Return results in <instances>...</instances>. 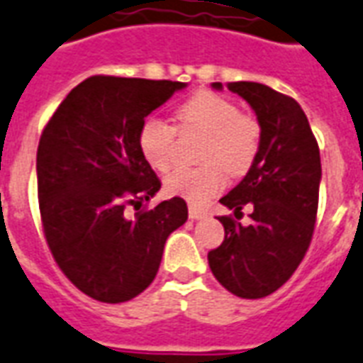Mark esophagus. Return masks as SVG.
<instances>
[{
	"instance_id": "1",
	"label": "esophagus",
	"mask_w": 363,
	"mask_h": 363,
	"mask_svg": "<svg viewBox=\"0 0 363 363\" xmlns=\"http://www.w3.org/2000/svg\"><path fill=\"white\" fill-rule=\"evenodd\" d=\"M189 217H190V219H202V217H206V211H203V209H200V208H196V206H190Z\"/></svg>"
}]
</instances>
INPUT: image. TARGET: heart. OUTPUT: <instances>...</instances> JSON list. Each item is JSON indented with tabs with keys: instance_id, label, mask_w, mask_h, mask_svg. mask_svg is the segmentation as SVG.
<instances>
[{
	"instance_id": "b5f03b06",
	"label": "heart",
	"mask_w": 363,
	"mask_h": 363,
	"mask_svg": "<svg viewBox=\"0 0 363 363\" xmlns=\"http://www.w3.org/2000/svg\"><path fill=\"white\" fill-rule=\"evenodd\" d=\"M177 123L182 133H200L206 140L200 146V167H179L165 177L163 186L171 196L186 202L206 203L225 186V172L233 177L248 173L262 147V125L256 117L240 113L235 101L216 92L194 94L177 109ZM174 128L160 117L142 121L136 144L142 157L155 171H167L173 163Z\"/></svg>"
}]
</instances>
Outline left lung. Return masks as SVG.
Masks as SVG:
<instances>
[{"label": "left lung", "mask_w": 363, "mask_h": 363, "mask_svg": "<svg viewBox=\"0 0 363 363\" xmlns=\"http://www.w3.org/2000/svg\"><path fill=\"white\" fill-rule=\"evenodd\" d=\"M221 88V82H213ZM262 125V147L242 181L221 203L240 213L254 206L248 227L230 216L221 246L208 254L219 283L240 298H264L281 289L310 248L319 203L321 160L308 117L291 96L259 82H229Z\"/></svg>", "instance_id": "left-lung-1"}]
</instances>
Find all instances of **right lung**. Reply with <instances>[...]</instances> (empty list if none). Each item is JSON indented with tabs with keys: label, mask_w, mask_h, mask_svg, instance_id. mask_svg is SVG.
Returning a JSON list of instances; mask_svg holds the SVG:
<instances>
[{
	"label": "right lung",
	"mask_w": 363,
	"mask_h": 363,
	"mask_svg": "<svg viewBox=\"0 0 363 363\" xmlns=\"http://www.w3.org/2000/svg\"><path fill=\"white\" fill-rule=\"evenodd\" d=\"M184 86L96 74L72 88L42 130L36 173L45 242L65 277L98 302L146 291L167 236L189 217L179 196L133 219L125 213L161 189L136 144L138 127Z\"/></svg>",
	"instance_id": "1"
}]
</instances>
